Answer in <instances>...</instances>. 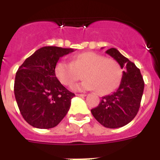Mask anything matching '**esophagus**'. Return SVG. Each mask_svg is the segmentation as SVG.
Returning <instances> with one entry per match:
<instances>
[{"instance_id": "34e87169", "label": "esophagus", "mask_w": 160, "mask_h": 160, "mask_svg": "<svg viewBox=\"0 0 160 160\" xmlns=\"http://www.w3.org/2000/svg\"><path fill=\"white\" fill-rule=\"evenodd\" d=\"M76 96H80V97H85V96H86V95L85 94H76Z\"/></svg>"}]
</instances>
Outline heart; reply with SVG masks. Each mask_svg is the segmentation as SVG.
<instances>
[{
	"instance_id": "obj_1",
	"label": "heart",
	"mask_w": 160,
	"mask_h": 160,
	"mask_svg": "<svg viewBox=\"0 0 160 160\" xmlns=\"http://www.w3.org/2000/svg\"><path fill=\"white\" fill-rule=\"evenodd\" d=\"M80 73H82L85 80L73 85V90H96L98 94L106 95L119 85L123 72L116 60L91 51L75 55L71 63L60 60L55 65L56 77L62 85L66 86H70L79 80Z\"/></svg>"
}]
</instances>
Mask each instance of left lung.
Returning a JSON list of instances; mask_svg holds the SVG:
<instances>
[{"instance_id": "8db88e82", "label": "left lung", "mask_w": 160, "mask_h": 160, "mask_svg": "<svg viewBox=\"0 0 160 160\" xmlns=\"http://www.w3.org/2000/svg\"><path fill=\"white\" fill-rule=\"evenodd\" d=\"M105 52L119 63L121 69L125 67V70L123 71L119 88L110 95L102 97L99 105L91 109V113L103 126L115 129L126 125L136 116L144 82L139 69L117 49L110 48Z\"/></svg>"}]
</instances>
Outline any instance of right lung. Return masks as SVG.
<instances>
[{"instance_id":"add662e5","label":"right lung","mask_w":160,"mask_h":160,"mask_svg":"<svg viewBox=\"0 0 160 160\" xmlns=\"http://www.w3.org/2000/svg\"><path fill=\"white\" fill-rule=\"evenodd\" d=\"M73 51L71 48L45 46L19 67L14 93L21 115L31 126L51 129L67 114L75 94L58 80L55 67L60 57Z\"/></svg>"}]
</instances>
